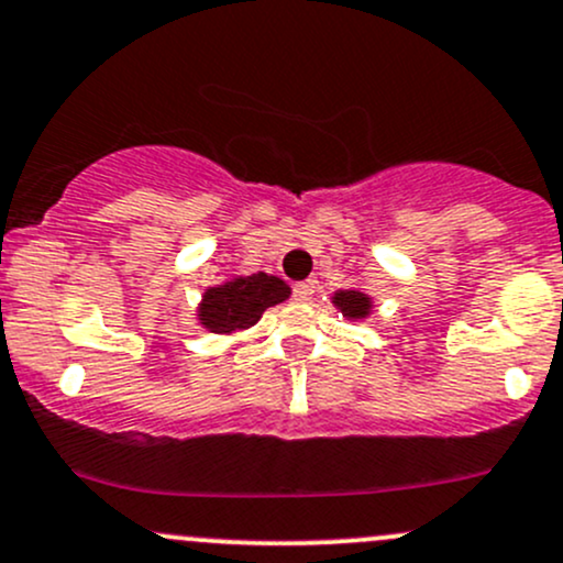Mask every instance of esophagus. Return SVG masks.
Wrapping results in <instances>:
<instances>
[{"mask_svg": "<svg viewBox=\"0 0 563 563\" xmlns=\"http://www.w3.org/2000/svg\"><path fill=\"white\" fill-rule=\"evenodd\" d=\"M314 294V283L307 280V283H296L294 286V299L296 301H310Z\"/></svg>", "mask_w": 563, "mask_h": 563, "instance_id": "34e87169", "label": "esophagus"}]
</instances>
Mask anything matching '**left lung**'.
Instances as JSON below:
<instances>
[{
    "label": "left lung",
    "mask_w": 563,
    "mask_h": 563,
    "mask_svg": "<svg viewBox=\"0 0 563 563\" xmlns=\"http://www.w3.org/2000/svg\"><path fill=\"white\" fill-rule=\"evenodd\" d=\"M333 305L350 320H361L372 312V299L361 291H336L333 294Z\"/></svg>",
    "instance_id": "obj_1"
}]
</instances>
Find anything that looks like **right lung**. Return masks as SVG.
<instances>
[{"label": "right lung", "instance_id": "add662e5", "mask_svg": "<svg viewBox=\"0 0 563 563\" xmlns=\"http://www.w3.org/2000/svg\"><path fill=\"white\" fill-rule=\"evenodd\" d=\"M291 288L280 277L256 272V275L230 277L221 286L208 288L200 305V323L213 333H232L258 323L267 307L288 299Z\"/></svg>", "mask_w": 563, "mask_h": 563}]
</instances>
